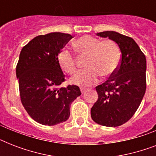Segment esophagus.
<instances>
[{
    "label": "esophagus",
    "mask_w": 156,
    "mask_h": 156,
    "mask_svg": "<svg viewBox=\"0 0 156 156\" xmlns=\"http://www.w3.org/2000/svg\"><path fill=\"white\" fill-rule=\"evenodd\" d=\"M80 90H81V92L82 93H84L87 90V88H84V87H81L80 88Z\"/></svg>",
    "instance_id": "34e87169"
}]
</instances>
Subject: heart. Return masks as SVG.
<instances>
[{"instance_id": "1", "label": "heart", "mask_w": 156, "mask_h": 156, "mask_svg": "<svg viewBox=\"0 0 156 156\" xmlns=\"http://www.w3.org/2000/svg\"><path fill=\"white\" fill-rule=\"evenodd\" d=\"M73 45L80 55L87 56L86 67L88 68L71 78L73 84L82 87L92 85L99 80L100 75L111 76L118 68L120 51L113 40L100 41L90 35H84L76 40ZM57 60L61 69L68 74L73 75L78 70L75 56L69 50H61Z\"/></svg>"}]
</instances>
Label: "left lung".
<instances>
[{
  "label": "left lung",
  "instance_id": "left-lung-1",
  "mask_svg": "<svg viewBox=\"0 0 156 156\" xmlns=\"http://www.w3.org/2000/svg\"><path fill=\"white\" fill-rule=\"evenodd\" d=\"M97 35L115 41L121 57L116 72L95 87L98 100L90 109V115L99 125L116 127L133 116L143 100L147 88V61L132 38L108 30Z\"/></svg>",
  "mask_w": 156,
  "mask_h": 156
}]
</instances>
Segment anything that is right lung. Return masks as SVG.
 I'll return each instance as SVG.
<instances>
[{"label": "right lung", "instance_id": "right-lung-1", "mask_svg": "<svg viewBox=\"0 0 156 156\" xmlns=\"http://www.w3.org/2000/svg\"><path fill=\"white\" fill-rule=\"evenodd\" d=\"M72 38L61 32L38 35L20 52L16 75L21 102L29 116L44 126L67 121L70 104L81 95L78 86L61 87L66 79L57 55Z\"/></svg>", "mask_w": 156, "mask_h": 156}]
</instances>
